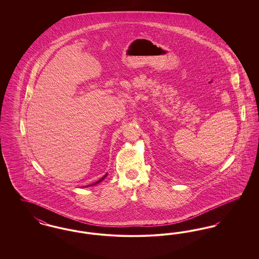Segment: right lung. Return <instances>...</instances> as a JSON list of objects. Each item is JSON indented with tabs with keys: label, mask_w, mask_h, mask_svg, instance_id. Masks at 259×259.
<instances>
[{
	"label": "right lung",
	"mask_w": 259,
	"mask_h": 259,
	"mask_svg": "<svg viewBox=\"0 0 259 259\" xmlns=\"http://www.w3.org/2000/svg\"><path fill=\"white\" fill-rule=\"evenodd\" d=\"M106 177H107V175H105V176H104L102 179H100V180L97 181L96 183H94V184H92V185H87V186H91V185H97V184H99V183H101V182H102V181H103V180H104Z\"/></svg>",
	"instance_id": "add662e5"
}]
</instances>
